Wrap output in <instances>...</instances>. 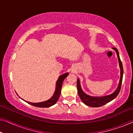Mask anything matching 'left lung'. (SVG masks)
I'll return each instance as SVG.
<instances>
[{"instance_id": "obj_1", "label": "left lung", "mask_w": 133, "mask_h": 133, "mask_svg": "<svg viewBox=\"0 0 133 133\" xmlns=\"http://www.w3.org/2000/svg\"><path fill=\"white\" fill-rule=\"evenodd\" d=\"M113 49L116 51V54H117V57L118 58L119 61V65L120 67V71H121V77L119 82V85L118 86V88L112 94L110 95H108V96H105L103 97H92L90 96L85 94L84 91H83L82 88H81V84H80V81L79 79H77V89H78V94L81 100L85 104L87 105V106L90 107H92V108H98V107H100L103 106V105L106 104L108 103L111 102V101L115 98L119 92L121 90V88L122 85V78H123V66H122V64L121 61L120 60L119 55V52L118 49L116 48H113Z\"/></svg>"}]
</instances>
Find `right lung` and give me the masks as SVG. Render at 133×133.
Returning <instances> with one entry per match:
<instances>
[{
    "label": "right lung",
    "mask_w": 133,
    "mask_h": 133,
    "mask_svg": "<svg viewBox=\"0 0 133 133\" xmlns=\"http://www.w3.org/2000/svg\"><path fill=\"white\" fill-rule=\"evenodd\" d=\"M68 75L69 73H64V74L59 76L58 80H57L56 82V87H55L54 94L52 96V97L49 98V100L40 103H31L27 102V101L25 100L24 101L25 102H27V103L32 105L33 106L38 107V108H49V107L53 106V105L56 103L57 102L58 100L59 97H60L63 81L64 80V79L66 78Z\"/></svg>",
    "instance_id": "right-lung-1"
}]
</instances>
